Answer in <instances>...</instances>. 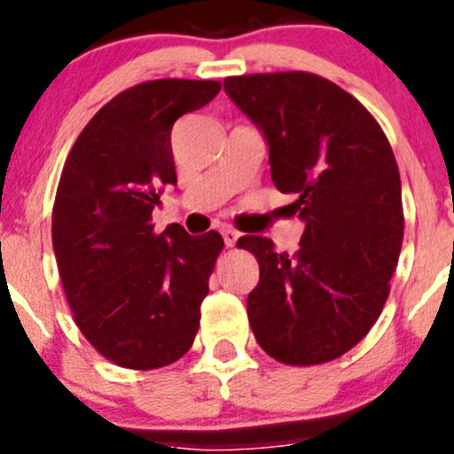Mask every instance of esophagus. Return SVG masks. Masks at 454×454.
Returning a JSON list of instances; mask_svg holds the SVG:
<instances>
[{
  "instance_id": "34e87169",
  "label": "esophagus",
  "mask_w": 454,
  "mask_h": 454,
  "mask_svg": "<svg viewBox=\"0 0 454 454\" xmlns=\"http://www.w3.org/2000/svg\"><path fill=\"white\" fill-rule=\"evenodd\" d=\"M222 237H223V244H226V248H232V246L237 244V239H239V232L232 231V228H223Z\"/></svg>"
}]
</instances>
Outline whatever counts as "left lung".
<instances>
[{
	"instance_id": "obj_1",
	"label": "left lung",
	"mask_w": 454,
	"mask_h": 454,
	"mask_svg": "<svg viewBox=\"0 0 454 454\" xmlns=\"http://www.w3.org/2000/svg\"><path fill=\"white\" fill-rule=\"evenodd\" d=\"M223 90L268 142L270 173L305 223L294 256L237 241L259 261L248 320L283 364H323L358 345L382 312L404 237L395 155L375 118L309 72L231 76Z\"/></svg>"
}]
</instances>
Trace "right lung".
I'll return each mask as SVG.
<instances>
[{
	"mask_svg": "<svg viewBox=\"0 0 454 454\" xmlns=\"http://www.w3.org/2000/svg\"><path fill=\"white\" fill-rule=\"evenodd\" d=\"M217 81L160 79L121 91L87 122L63 167L52 246L83 336L125 369H160L191 349L222 253L219 232H153L162 184H176L173 122L208 105Z\"/></svg>",
	"mask_w": 454,
	"mask_h": 454,
	"instance_id": "obj_1",
	"label": "right lung"
}]
</instances>
